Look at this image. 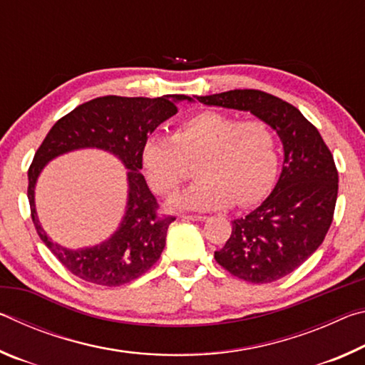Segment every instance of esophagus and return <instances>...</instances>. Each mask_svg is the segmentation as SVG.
<instances>
[{"mask_svg": "<svg viewBox=\"0 0 365 365\" xmlns=\"http://www.w3.org/2000/svg\"><path fill=\"white\" fill-rule=\"evenodd\" d=\"M182 220H193V222H202L206 220V215H180Z\"/></svg>", "mask_w": 365, "mask_h": 365, "instance_id": "1", "label": "esophagus"}]
</instances>
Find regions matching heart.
I'll return each instance as SVG.
<instances>
[{"mask_svg":"<svg viewBox=\"0 0 365 365\" xmlns=\"http://www.w3.org/2000/svg\"><path fill=\"white\" fill-rule=\"evenodd\" d=\"M148 182L160 195L175 191L197 164L200 183L175 195L172 207L214 211L255 205L267 193L277 174V145L265 122L206 110L175 128L172 138L151 137L141 150Z\"/></svg>","mask_w":365,"mask_h":365,"instance_id":"obj_1","label":"heart"}]
</instances>
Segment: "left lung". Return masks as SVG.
Masks as SVG:
<instances>
[{"mask_svg":"<svg viewBox=\"0 0 365 365\" xmlns=\"http://www.w3.org/2000/svg\"><path fill=\"white\" fill-rule=\"evenodd\" d=\"M206 106L251 113L283 145L279 180L264 202L232 222L225 246L214 252L222 267L250 283L292 274L322 245L338 196L335 160L316 127L292 104L259 90L195 96Z\"/></svg>","mask_w":365,"mask_h":365,"instance_id":"1","label":"left lung"}]
</instances>
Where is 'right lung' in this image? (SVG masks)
<instances>
[{
    "mask_svg": "<svg viewBox=\"0 0 365 365\" xmlns=\"http://www.w3.org/2000/svg\"><path fill=\"white\" fill-rule=\"evenodd\" d=\"M180 101L191 103L193 98H95L54 123L36 150L27 190L34 225L48 250L78 279L101 287H120L143 275L160 257L168 228L175 217L156 214V197L140 172L141 150L148 135L177 114ZM77 149H101L121 160L128 169V205L120 227L108 240L73 250L56 244L42 230L34 206V187L48 162Z\"/></svg>",
    "mask_w": 365,
    "mask_h": 365,
    "instance_id": "obj_1",
    "label": "right lung"
}]
</instances>
